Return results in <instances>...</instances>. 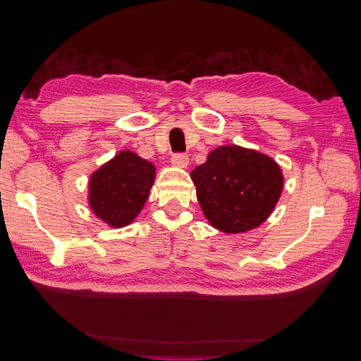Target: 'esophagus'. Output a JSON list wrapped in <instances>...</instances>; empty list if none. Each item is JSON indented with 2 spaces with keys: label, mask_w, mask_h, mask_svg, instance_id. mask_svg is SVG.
<instances>
[{
  "label": "esophagus",
  "mask_w": 361,
  "mask_h": 361,
  "mask_svg": "<svg viewBox=\"0 0 361 361\" xmlns=\"http://www.w3.org/2000/svg\"><path fill=\"white\" fill-rule=\"evenodd\" d=\"M172 164L173 166H176V167H188V164H189V158H188V154H185V153H175L173 157H172Z\"/></svg>",
  "instance_id": "34e87169"
}]
</instances>
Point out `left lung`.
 <instances>
[{"instance_id":"obj_1","label":"left lung","mask_w":361,"mask_h":361,"mask_svg":"<svg viewBox=\"0 0 361 361\" xmlns=\"http://www.w3.org/2000/svg\"><path fill=\"white\" fill-rule=\"evenodd\" d=\"M204 217L224 233L259 227L277 204L283 173L271 157L239 145H224L190 172Z\"/></svg>"}]
</instances>
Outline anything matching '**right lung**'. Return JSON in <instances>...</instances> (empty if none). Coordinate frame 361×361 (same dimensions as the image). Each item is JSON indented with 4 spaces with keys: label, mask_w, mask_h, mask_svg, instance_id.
Instances as JSON below:
<instances>
[{
    "label": "right lung",
    "mask_w": 361,
    "mask_h": 361,
    "mask_svg": "<svg viewBox=\"0 0 361 361\" xmlns=\"http://www.w3.org/2000/svg\"><path fill=\"white\" fill-rule=\"evenodd\" d=\"M157 169L130 150L92 173L89 180V207L112 228H122L137 217L150 194Z\"/></svg>",
    "instance_id": "obj_1"
}]
</instances>
